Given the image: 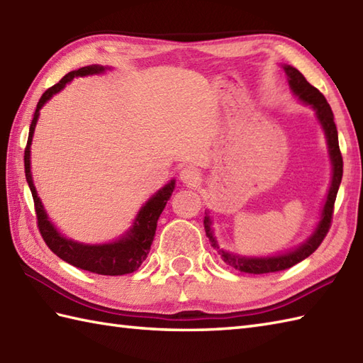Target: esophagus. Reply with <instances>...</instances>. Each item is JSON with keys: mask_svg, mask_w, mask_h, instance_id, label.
I'll use <instances>...</instances> for the list:
<instances>
[{"mask_svg": "<svg viewBox=\"0 0 363 363\" xmlns=\"http://www.w3.org/2000/svg\"><path fill=\"white\" fill-rule=\"evenodd\" d=\"M179 177H181V181L184 184H187V186L194 187V186H196L198 181H199V169L196 167L189 165V167H186V168L182 169Z\"/></svg>", "mask_w": 363, "mask_h": 363, "instance_id": "1", "label": "esophagus"}]
</instances>
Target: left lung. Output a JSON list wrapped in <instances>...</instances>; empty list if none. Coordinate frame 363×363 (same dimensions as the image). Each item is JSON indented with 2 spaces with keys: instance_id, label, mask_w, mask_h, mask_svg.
Masks as SVG:
<instances>
[{
  "instance_id": "1",
  "label": "left lung",
  "mask_w": 363,
  "mask_h": 363,
  "mask_svg": "<svg viewBox=\"0 0 363 363\" xmlns=\"http://www.w3.org/2000/svg\"><path fill=\"white\" fill-rule=\"evenodd\" d=\"M284 70L289 76V86L293 91V95H296L301 101L306 104H311L315 112H317V118L321 123L323 130L326 134L328 140V148H329V156L333 160V182H330V189L326 198L325 207H323L321 218L315 233L309 237V240L303 243L295 251H290L287 254H281V256H273V257H242L235 256V254H230L228 251H223L218 248V243L215 240L212 234L211 218L204 217V229L206 235L209 238L213 248L218 250V254L221 256L223 262H226L229 267H234L235 269L242 273H250V274H265V273H274V272H282V269H287L293 265H296L298 262L304 260L309 257L311 254L318 248L321 242L325 240L326 234L329 233L330 223H333V215H334V204L337 198L338 187H340L342 176H343V157L340 152V146H338V134H337V126L334 121V113L330 111V106L326 101L325 95L321 91L313 87L312 84L307 82V79L303 76L299 70L293 68L290 65H284Z\"/></svg>"
}]
</instances>
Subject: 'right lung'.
Here are the masks:
<instances>
[{
  "label": "right lung",
  "instance_id": "right-lung-1",
  "mask_svg": "<svg viewBox=\"0 0 363 363\" xmlns=\"http://www.w3.org/2000/svg\"><path fill=\"white\" fill-rule=\"evenodd\" d=\"M103 72H104V67L101 65H89V67L79 68V70L70 72L68 74H65L57 84H54L52 87L46 90L42 95V98L38 99L34 118L30 121V126H29L28 143L25 148V173H26V181L29 184L30 194H33V199H34L37 226H38V230H40V235L45 240V243L48 245V248L56 254L57 257L68 262V264L73 267L86 269V272L104 274V276H121V274L134 273L135 269H138V267L143 264V260L148 257L151 243L154 240V234H156L157 220L174 190V179L169 181L165 187H162L156 195L146 201V204L142 207L140 212L137 213L134 226L128 230L125 237H121L120 240L112 242V243L84 245L60 235L56 230V228L51 225V221L48 220V217H46V212L40 203V198L37 196L33 176H30V142H33L34 129L38 118V111L42 109L43 104L48 101L52 95H56L57 91L62 90L65 87V84L70 82L73 78H78V76H87V74H96Z\"/></svg>",
  "mask_w": 363,
  "mask_h": 363
}]
</instances>
